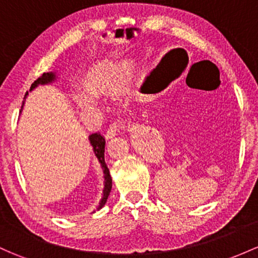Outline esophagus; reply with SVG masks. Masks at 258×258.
<instances>
[{"mask_svg":"<svg viewBox=\"0 0 258 258\" xmlns=\"http://www.w3.org/2000/svg\"><path fill=\"white\" fill-rule=\"evenodd\" d=\"M124 128V123L123 122H113L112 124H110V127L107 128L106 131V138L107 140H110V138H113L116 136V135L118 134V132L122 131V130Z\"/></svg>","mask_w":258,"mask_h":258,"instance_id":"obj_1","label":"esophagus"}]
</instances>
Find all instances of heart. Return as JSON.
Returning <instances> with one entry per match:
<instances>
[{
  "label": "heart",
  "instance_id": "obj_1",
  "mask_svg": "<svg viewBox=\"0 0 258 258\" xmlns=\"http://www.w3.org/2000/svg\"><path fill=\"white\" fill-rule=\"evenodd\" d=\"M136 74V64L124 61L122 64L100 63L94 65L84 77V89L78 91L74 99L83 111L96 112L100 108L97 97L120 95Z\"/></svg>",
  "mask_w": 258,
  "mask_h": 258
}]
</instances>
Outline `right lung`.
<instances>
[{
	"label": "right lung",
	"mask_w": 258,
	"mask_h": 258,
	"mask_svg": "<svg viewBox=\"0 0 258 258\" xmlns=\"http://www.w3.org/2000/svg\"><path fill=\"white\" fill-rule=\"evenodd\" d=\"M55 79H56V75L54 72L43 73L42 77L38 78V79L34 81L33 84H32L29 91H32L33 89H36L38 85H47V84L53 83V81H55ZM27 95H28V91H27L26 95H24V99H26ZM89 141H90V145H91V147H93L95 156H96L99 163L101 164L102 172H104V179H105L104 191H102V198L99 203V207L96 208V210H100V209L106 204L107 198H108V195H110V191H111V188H112V179H111L110 170H108L106 162H105V138H104V136H101L100 134H93L89 136Z\"/></svg>",
	"instance_id": "right-lung-1"
}]
</instances>
